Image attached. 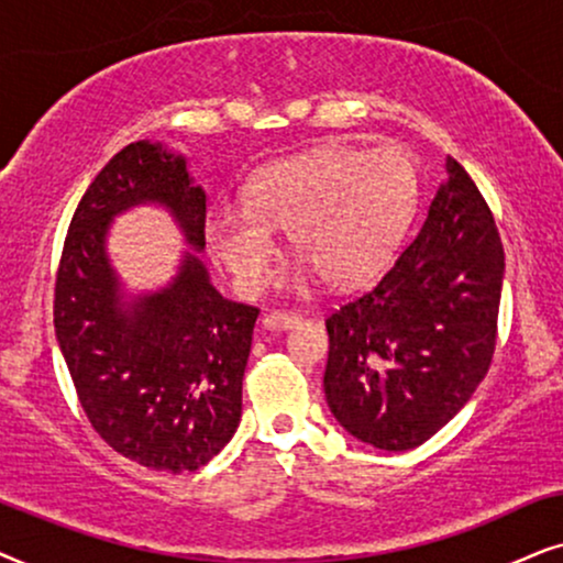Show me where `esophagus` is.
<instances>
[{"label":"esophagus","instance_id":"1","mask_svg":"<svg viewBox=\"0 0 563 563\" xmlns=\"http://www.w3.org/2000/svg\"><path fill=\"white\" fill-rule=\"evenodd\" d=\"M301 324V317L294 311H269L262 317V327L273 329V332H286V329H294Z\"/></svg>","mask_w":563,"mask_h":563}]
</instances>
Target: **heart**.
Segmentation results:
<instances>
[{"instance_id": "b5f03b06", "label": "heart", "mask_w": 563, "mask_h": 563, "mask_svg": "<svg viewBox=\"0 0 563 563\" xmlns=\"http://www.w3.org/2000/svg\"><path fill=\"white\" fill-rule=\"evenodd\" d=\"M417 203L419 169L409 148L321 146L262 169L244 206L216 203L206 242L244 294L269 283L280 229L327 283L350 286L391 257Z\"/></svg>"}]
</instances>
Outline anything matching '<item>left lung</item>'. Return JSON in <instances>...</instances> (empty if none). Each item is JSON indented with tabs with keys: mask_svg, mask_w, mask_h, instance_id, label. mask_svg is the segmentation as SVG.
Listing matches in <instances>:
<instances>
[{
	"mask_svg": "<svg viewBox=\"0 0 563 563\" xmlns=\"http://www.w3.org/2000/svg\"><path fill=\"white\" fill-rule=\"evenodd\" d=\"M419 234L368 294L327 317L324 394L344 430L411 451L445 427L492 365L505 277L497 223L448 156Z\"/></svg>",
	"mask_w": 563,
	"mask_h": 563,
	"instance_id": "8db88e82",
	"label": "left lung"
}]
</instances>
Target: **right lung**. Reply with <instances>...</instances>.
Segmentation results:
<instances>
[{
    "mask_svg": "<svg viewBox=\"0 0 563 563\" xmlns=\"http://www.w3.org/2000/svg\"><path fill=\"white\" fill-rule=\"evenodd\" d=\"M164 205L196 252L206 246V190L183 154L136 141L81 195L56 273L54 327L81 409L125 459L154 471H198L234 438L260 309L223 298L186 253L167 289L125 302L107 229L129 207Z\"/></svg>",
    "mask_w": 563,
    "mask_h": 563,
    "instance_id": "obj_1",
    "label": "right lung"
}]
</instances>
